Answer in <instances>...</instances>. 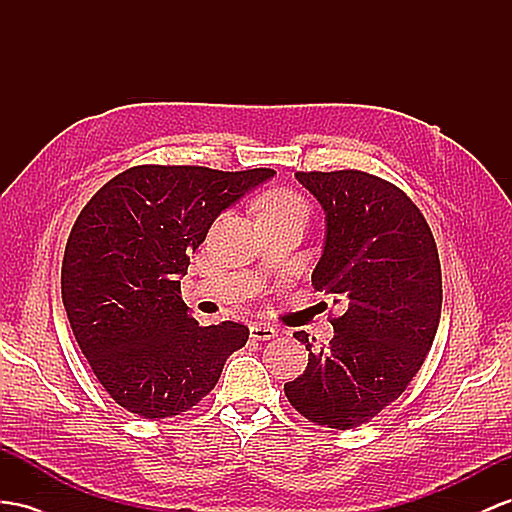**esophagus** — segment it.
<instances>
[{
  "label": "esophagus",
  "mask_w": 512,
  "mask_h": 512,
  "mask_svg": "<svg viewBox=\"0 0 512 512\" xmlns=\"http://www.w3.org/2000/svg\"><path fill=\"white\" fill-rule=\"evenodd\" d=\"M251 337L259 339V342H266V339L277 337V329L266 322H255V324H251Z\"/></svg>",
  "instance_id": "1"
}]
</instances>
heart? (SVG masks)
<instances>
[{
	"label": "heart",
	"mask_w": 512,
	"mask_h": 512,
	"mask_svg": "<svg viewBox=\"0 0 512 512\" xmlns=\"http://www.w3.org/2000/svg\"><path fill=\"white\" fill-rule=\"evenodd\" d=\"M257 209H259V218H261V216L290 214V212L305 214L303 201H300L296 194L287 192V190H270V192H266V194L259 199Z\"/></svg>",
	"instance_id": "heart-1"
}]
</instances>
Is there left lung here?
<instances>
[{"label": "left lung", "mask_w": 512, "mask_h": 512, "mask_svg": "<svg viewBox=\"0 0 512 512\" xmlns=\"http://www.w3.org/2000/svg\"><path fill=\"white\" fill-rule=\"evenodd\" d=\"M324 209V248L311 283L344 313L329 346L309 350L285 396L309 422L357 428L400 398L428 355L441 318V266L417 205L361 170L296 173Z\"/></svg>", "instance_id": "obj_1"}]
</instances>
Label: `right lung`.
I'll return each instance as SVG.
<instances>
[{
    "instance_id": "1",
    "label": "right lung",
    "mask_w": 512,
    "mask_h": 512,
    "mask_svg": "<svg viewBox=\"0 0 512 512\" xmlns=\"http://www.w3.org/2000/svg\"><path fill=\"white\" fill-rule=\"evenodd\" d=\"M274 177L270 168L134 166L86 203L62 261L73 335L116 404L147 419L190 411L240 350V322L199 326L181 277L212 222Z\"/></svg>"
}]
</instances>
